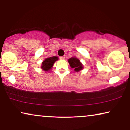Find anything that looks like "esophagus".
<instances>
[{
    "label": "esophagus",
    "mask_w": 130,
    "mask_h": 130,
    "mask_svg": "<svg viewBox=\"0 0 130 130\" xmlns=\"http://www.w3.org/2000/svg\"><path fill=\"white\" fill-rule=\"evenodd\" d=\"M60 60H65V57L64 56H62V57H60Z\"/></svg>",
    "instance_id": "esophagus-1"
}]
</instances>
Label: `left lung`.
<instances>
[{
    "mask_svg": "<svg viewBox=\"0 0 130 130\" xmlns=\"http://www.w3.org/2000/svg\"><path fill=\"white\" fill-rule=\"evenodd\" d=\"M68 63H69L70 67L72 68H74V71L78 72L80 70L83 69V65L80 62V60L75 57H71L68 60Z\"/></svg>",
    "mask_w": 130,
    "mask_h": 130,
    "instance_id": "1",
    "label": "left lung"
}]
</instances>
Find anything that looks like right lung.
I'll use <instances>...</instances> for the list:
<instances>
[{
	"mask_svg": "<svg viewBox=\"0 0 130 130\" xmlns=\"http://www.w3.org/2000/svg\"><path fill=\"white\" fill-rule=\"evenodd\" d=\"M57 56H53L51 57L46 58V59L42 62V65L41 68L45 71H47L51 70L53 67L54 63L56 62V61L58 60Z\"/></svg>",
	"mask_w": 130,
	"mask_h": 130,
	"instance_id": "add662e5",
	"label": "right lung"
}]
</instances>
